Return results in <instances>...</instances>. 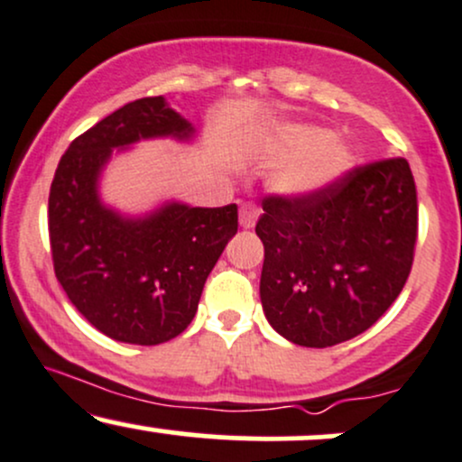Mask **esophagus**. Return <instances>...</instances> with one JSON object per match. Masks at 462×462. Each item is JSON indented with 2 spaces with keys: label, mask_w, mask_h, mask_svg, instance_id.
Returning a JSON list of instances; mask_svg holds the SVG:
<instances>
[{
  "label": "esophagus",
  "mask_w": 462,
  "mask_h": 462,
  "mask_svg": "<svg viewBox=\"0 0 462 462\" xmlns=\"http://www.w3.org/2000/svg\"><path fill=\"white\" fill-rule=\"evenodd\" d=\"M258 215H261V208H258L256 204H252V201H247V204L241 206V226L243 227H254L258 221Z\"/></svg>",
  "instance_id": "34e87169"
}]
</instances>
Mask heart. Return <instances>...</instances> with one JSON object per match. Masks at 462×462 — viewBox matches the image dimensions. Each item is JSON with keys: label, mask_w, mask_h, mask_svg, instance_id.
<instances>
[{"label": "heart", "mask_w": 462, "mask_h": 462, "mask_svg": "<svg viewBox=\"0 0 462 462\" xmlns=\"http://www.w3.org/2000/svg\"><path fill=\"white\" fill-rule=\"evenodd\" d=\"M273 150L293 156L273 176V187L291 198H309L337 182L352 164L343 141L317 125H286L275 134Z\"/></svg>", "instance_id": "obj_1"}]
</instances>
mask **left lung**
I'll return each mask as SVG.
<instances>
[{
  "instance_id": "left-lung-1",
  "label": "left lung",
  "mask_w": 462,
  "mask_h": 462,
  "mask_svg": "<svg viewBox=\"0 0 462 462\" xmlns=\"http://www.w3.org/2000/svg\"><path fill=\"white\" fill-rule=\"evenodd\" d=\"M263 210V310L295 346L358 337L404 289L417 243L406 158L360 164L309 198L267 195Z\"/></svg>"
}]
</instances>
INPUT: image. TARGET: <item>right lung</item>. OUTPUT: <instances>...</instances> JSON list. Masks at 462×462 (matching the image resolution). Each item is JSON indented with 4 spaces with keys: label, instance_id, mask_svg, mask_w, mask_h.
<instances>
[{
    "label": "right lung",
    "instance_id": "1",
    "mask_svg": "<svg viewBox=\"0 0 462 462\" xmlns=\"http://www.w3.org/2000/svg\"><path fill=\"white\" fill-rule=\"evenodd\" d=\"M193 125L164 97H143L71 141L50 189V243L58 282L84 319L134 346L171 341L193 321L221 252L238 230L236 204H164L128 219L99 201L97 180L115 147L190 139Z\"/></svg>",
    "mask_w": 462,
    "mask_h": 462
}]
</instances>
